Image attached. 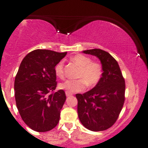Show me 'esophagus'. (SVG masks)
Wrapping results in <instances>:
<instances>
[{
  "label": "esophagus",
  "mask_w": 148,
  "mask_h": 148,
  "mask_svg": "<svg viewBox=\"0 0 148 148\" xmlns=\"http://www.w3.org/2000/svg\"><path fill=\"white\" fill-rule=\"evenodd\" d=\"M65 94H66L67 97H70L73 95L72 93H70V92H65Z\"/></svg>",
  "instance_id": "34e87169"
}]
</instances>
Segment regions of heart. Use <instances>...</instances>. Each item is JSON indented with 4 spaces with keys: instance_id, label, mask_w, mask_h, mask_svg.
Segmentation results:
<instances>
[{
    "instance_id": "heart-1",
    "label": "heart",
    "mask_w": 148,
    "mask_h": 148,
    "mask_svg": "<svg viewBox=\"0 0 148 148\" xmlns=\"http://www.w3.org/2000/svg\"><path fill=\"white\" fill-rule=\"evenodd\" d=\"M73 61L80 67L77 73V80H68L59 84L60 89L65 90L66 92L73 93L81 92L88 87H94L101 80L103 73L102 64L98 61H92L88 56L82 54L75 56L72 58ZM56 75L60 78L65 77L64 73V63L59 62L55 67Z\"/></svg>"
}]
</instances>
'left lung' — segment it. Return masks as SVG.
<instances>
[{
    "mask_svg": "<svg viewBox=\"0 0 148 148\" xmlns=\"http://www.w3.org/2000/svg\"><path fill=\"white\" fill-rule=\"evenodd\" d=\"M83 53L100 59L103 73L95 88L85 93L76 94L79 119L88 130H106L115 124L123 107L125 79L117 60L108 52L91 49Z\"/></svg>",
    "mask_w": 148,
    "mask_h": 148,
    "instance_id": "1",
    "label": "left lung"
}]
</instances>
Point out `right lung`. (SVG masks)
Segmentation results:
<instances>
[{"label": "right lung", "instance_id": "right-lung-1", "mask_svg": "<svg viewBox=\"0 0 148 148\" xmlns=\"http://www.w3.org/2000/svg\"><path fill=\"white\" fill-rule=\"evenodd\" d=\"M66 54L35 50L20 65L14 83L16 106L32 130L47 132L58 123L66 96L63 90L54 91L57 87L55 67Z\"/></svg>", "mask_w": 148, "mask_h": 148}]
</instances>
